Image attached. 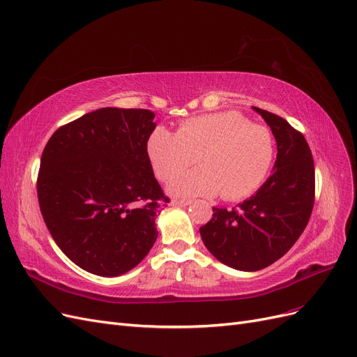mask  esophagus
I'll use <instances>...</instances> for the list:
<instances>
[{"instance_id": "esophagus-1", "label": "esophagus", "mask_w": 357, "mask_h": 357, "mask_svg": "<svg viewBox=\"0 0 357 357\" xmlns=\"http://www.w3.org/2000/svg\"><path fill=\"white\" fill-rule=\"evenodd\" d=\"M189 204H190L189 199H172L171 201L172 207H186V205H189Z\"/></svg>"}]
</instances>
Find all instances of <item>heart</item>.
<instances>
[{
  "instance_id": "heart-1",
  "label": "heart",
  "mask_w": 357,
  "mask_h": 357,
  "mask_svg": "<svg viewBox=\"0 0 357 357\" xmlns=\"http://www.w3.org/2000/svg\"><path fill=\"white\" fill-rule=\"evenodd\" d=\"M147 155L156 176L177 197H211L226 201L248 198L264 185L275 156V139L264 125L236 112L202 114L183 121L177 132L156 128L147 139Z\"/></svg>"
}]
</instances>
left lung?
<instances>
[{
    "instance_id": "left-lung-1",
    "label": "left lung",
    "mask_w": 357,
    "mask_h": 357,
    "mask_svg": "<svg viewBox=\"0 0 357 357\" xmlns=\"http://www.w3.org/2000/svg\"><path fill=\"white\" fill-rule=\"evenodd\" d=\"M277 142L274 172L238 207H213L199 228L208 252L240 271H259L284 256L304 232L314 205V160L305 137L283 117L253 107Z\"/></svg>"
}]
</instances>
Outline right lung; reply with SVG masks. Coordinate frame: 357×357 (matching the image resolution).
I'll use <instances>...</instances> for the list:
<instances>
[{
	"mask_svg": "<svg viewBox=\"0 0 357 357\" xmlns=\"http://www.w3.org/2000/svg\"><path fill=\"white\" fill-rule=\"evenodd\" d=\"M153 119L150 110L105 107L56 129L43 150V219L70 261L91 274L128 273L158 238L156 213L169 199L147 155Z\"/></svg>",
	"mask_w": 357,
	"mask_h": 357,
	"instance_id": "right-lung-1",
	"label": "right lung"
}]
</instances>
